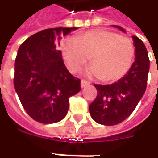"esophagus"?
Here are the masks:
<instances>
[{"mask_svg":"<svg viewBox=\"0 0 158 158\" xmlns=\"http://www.w3.org/2000/svg\"><path fill=\"white\" fill-rule=\"evenodd\" d=\"M90 84V82H89V81H86V80H83L82 79V81H81V87L82 88H84V87H87Z\"/></svg>","mask_w":158,"mask_h":158,"instance_id":"esophagus-1","label":"esophagus"}]
</instances>
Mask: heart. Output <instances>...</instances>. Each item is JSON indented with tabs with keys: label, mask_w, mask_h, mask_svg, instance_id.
I'll use <instances>...</instances> for the list:
<instances>
[{
	"label": "heart",
	"mask_w": 158,
	"mask_h": 158,
	"mask_svg": "<svg viewBox=\"0 0 158 158\" xmlns=\"http://www.w3.org/2000/svg\"><path fill=\"white\" fill-rule=\"evenodd\" d=\"M135 46L130 39L106 30H92L68 39L62 45V54L71 72L76 73L87 63L92 65L88 74L104 82H115L130 69L135 58Z\"/></svg>",
	"instance_id": "obj_1"
}]
</instances>
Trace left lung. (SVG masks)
Masks as SVG:
<instances>
[{
    "label": "left lung",
    "mask_w": 158,
    "mask_h": 158,
    "mask_svg": "<svg viewBox=\"0 0 158 158\" xmlns=\"http://www.w3.org/2000/svg\"><path fill=\"white\" fill-rule=\"evenodd\" d=\"M120 31L124 29L119 26ZM135 46V60L124 77L112 84H94L98 95L89 105L91 118L105 126L121 123L134 112L146 90L149 60L143 42L133 37Z\"/></svg>",
    "instance_id": "left-lung-1"
}]
</instances>
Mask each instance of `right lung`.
Instances as JSON below:
<instances>
[{
    "instance_id": "obj_1",
    "label": "right lung",
    "mask_w": 158,
    "mask_h": 158,
    "mask_svg": "<svg viewBox=\"0 0 158 158\" xmlns=\"http://www.w3.org/2000/svg\"><path fill=\"white\" fill-rule=\"evenodd\" d=\"M73 28L46 29L22 44L15 60L14 87L22 106L34 120L51 124L67 115L69 98L81 90V80L64 64L55 41Z\"/></svg>"
}]
</instances>
